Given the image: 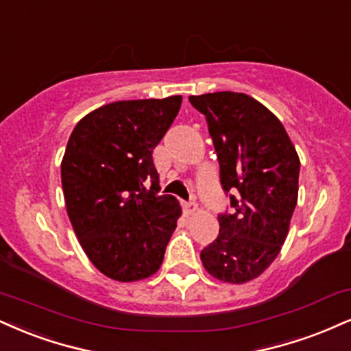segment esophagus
<instances>
[{
  "instance_id": "34e87169",
  "label": "esophagus",
  "mask_w": 351,
  "mask_h": 351,
  "mask_svg": "<svg viewBox=\"0 0 351 351\" xmlns=\"http://www.w3.org/2000/svg\"><path fill=\"white\" fill-rule=\"evenodd\" d=\"M196 210H197L196 202H183V213L186 214V216H193Z\"/></svg>"
}]
</instances>
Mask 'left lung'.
Here are the masks:
<instances>
[{
	"label": "left lung",
	"instance_id": "left-lung-1",
	"mask_svg": "<svg viewBox=\"0 0 351 351\" xmlns=\"http://www.w3.org/2000/svg\"><path fill=\"white\" fill-rule=\"evenodd\" d=\"M208 121L221 165V183L232 214L217 217L219 235L201 252L210 276L243 285L273 263L298 204L299 155L285 125L260 101L243 93L189 96Z\"/></svg>",
	"mask_w": 351,
	"mask_h": 351
}]
</instances>
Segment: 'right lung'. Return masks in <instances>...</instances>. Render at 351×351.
<instances>
[{"label": "right lung", "instance_id": "add662e5", "mask_svg": "<svg viewBox=\"0 0 351 351\" xmlns=\"http://www.w3.org/2000/svg\"><path fill=\"white\" fill-rule=\"evenodd\" d=\"M181 101L168 96L104 104L75 125L66 143V214L88 258L114 281H141L157 273L176 229L181 206L175 196L157 194L152 152Z\"/></svg>", "mask_w": 351, "mask_h": 351}]
</instances>
